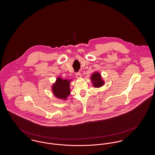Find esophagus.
Listing matches in <instances>:
<instances>
[{"instance_id":"obj_1","label":"esophagus","mask_w":155,"mask_h":155,"mask_svg":"<svg viewBox=\"0 0 155 155\" xmlns=\"http://www.w3.org/2000/svg\"><path fill=\"white\" fill-rule=\"evenodd\" d=\"M75 75H76V77H77V78H80L81 77V73H80V72H77V73H75Z\"/></svg>"}]
</instances>
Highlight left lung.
<instances>
[{
	"mask_svg": "<svg viewBox=\"0 0 155 155\" xmlns=\"http://www.w3.org/2000/svg\"><path fill=\"white\" fill-rule=\"evenodd\" d=\"M92 82H93V85L95 87L99 88L101 87L104 84V81L102 80L101 74L99 73H95L91 77Z\"/></svg>",
	"mask_w": 155,
	"mask_h": 155,
	"instance_id": "8db88e82",
	"label": "left lung"
}]
</instances>
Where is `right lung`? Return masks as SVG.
<instances>
[{
	"instance_id": "obj_1",
	"label": "right lung",
	"mask_w": 155,
	"mask_h": 155,
	"mask_svg": "<svg viewBox=\"0 0 155 155\" xmlns=\"http://www.w3.org/2000/svg\"><path fill=\"white\" fill-rule=\"evenodd\" d=\"M70 80H63L58 78L56 82L53 84L52 91L54 95L60 99H66L67 97L70 94Z\"/></svg>"
}]
</instances>
